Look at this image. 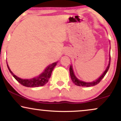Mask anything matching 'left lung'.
<instances>
[{"mask_svg": "<svg viewBox=\"0 0 121 121\" xmlns=\"http://www.w3.org/2000/svg\"><path fill=\"white\" fill-rule=\"evenodd\" d=\"M110 61H109V65H108V67L105 71L104 72V73L101 76V77L99 78H98L97 80L94 81L93 82H85L79 80L78 79H77L76 78V77L75 76V75L74 74V72H73V69H72V66H70V68H69V72H70V77H71L72 81H73V82L76 85L79 86H83V87H89V86H94L95 85L98 84V83L100 82L102 79L104 78V76H105L107 72L109 70V67H110Z\"/></svg>", "mask_w": 121, "mask_h": 121, "instance_id": "1", "label": "left lung"}]
</instances>
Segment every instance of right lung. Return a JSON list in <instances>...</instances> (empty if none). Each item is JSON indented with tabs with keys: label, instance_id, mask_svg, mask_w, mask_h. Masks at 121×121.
<instances>
[{
	"label": "right lung",
	"instance_id": "add662e5",
	"mask_svg": "<svg viewBox=\"0 0 121 121\" xmlns=\"http://www.w3.org/2000/svg\"><path fill=\"white\" fill-rule=\"evenodd\" d=\"M57 62H54V63L52 64L49 65V66H47L45 70L40 76L34 77L33 78L28 79V80H23V79H22L17 77V76H15L12 73L11 70L9 69L8 65L7 67L8 68V70H9V71L10 72V73L13 76V77L20 84H22V85L26 87H39L42 86L44 85H45L48 82V81H49V78L51 77L53 69H54L55 66L57 65Z\"/></svg>",
	"mask_w": 121,
	"mask_h": 121
}]
</instances>
